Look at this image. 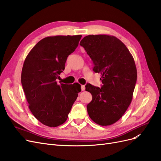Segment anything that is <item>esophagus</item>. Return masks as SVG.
<instances>
[{
    "label": "esophagus",
    "mask_w": 161,
    "mask_h": 161,
    "mask_svg": "<svg viewBox=\"0 0 161 161\" xmlns=\"http://www.w3.org/2000/svg\"><path fill=\"white\" fill-rule=\"evenodd\" d=\"M85 85H81V90L82 91H85Z\"/></svg>",
    "instance_id": "1"
}]
</instances>
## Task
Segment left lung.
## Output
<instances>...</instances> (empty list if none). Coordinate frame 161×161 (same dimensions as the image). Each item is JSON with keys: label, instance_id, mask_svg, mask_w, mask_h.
I'll list each match as a JSON object with an SVG mask.
<instances>
[{"label": "left lung", "instance_id": "1", "mask_svg": "<svg viewBox=\"0 0 161 161\" xmlns=\"http://www.w3.org/2000/svg\"><path fill=\"white\" fill-rule=\"evenodd\" d=\"M93 64V71L100 73L101 88L89 83L85 86L92 95L86 109L97 124L109 125L118 121L132 100L137 70L133 56L118 38L109 35H89L80 41Z\"/></svg>", "mask_w": 161, "mask_h": 161}]
</instances>
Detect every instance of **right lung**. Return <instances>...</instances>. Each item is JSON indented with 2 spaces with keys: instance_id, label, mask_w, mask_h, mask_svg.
Segmentation results:
<instances>
[{
  "instance_id": "right-lung-1",
  "label": "right lung",
  "mask_w": 161,
  "mask_h": 161,
  "mask_svg": "<svg viewBox=\"0 0 161 161\" xmlns=\"http://www.w3.org/2000/svg\"><path fill=\"white\" fill-rule=\"evenodd\" d=\"M82 36H56L42 39L28 53L21 72V84L32 114L43 125L57 127L68 118L80 85L57 84L67 58Z\"/></svg>"
}]
</instances>
